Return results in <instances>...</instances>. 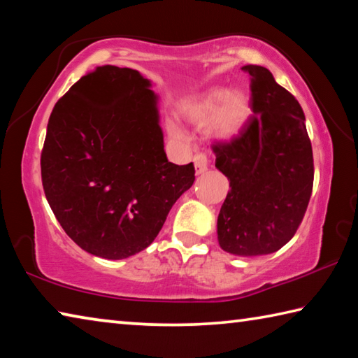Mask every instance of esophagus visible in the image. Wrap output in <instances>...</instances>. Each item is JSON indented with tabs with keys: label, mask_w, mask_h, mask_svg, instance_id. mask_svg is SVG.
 Wrapping results in <instances>:
<instances>
[{
	"label": "esophagus",
	"mask_w": 358,
	"mask_h": 358,
	"mask_svg": "<svg viewBox=\"0 0 358 358\" xmlns=\"http://www.w3.org/2000/svg\"><path fill=\"white\" fill-rule=\"evenodd\" d=\"M208 156L205 153H197L196 156H194V166H196V173L201 175L203 172L208 171Z\"/></svg>",
	"instance_id": "34e87169"
}]
</instances>
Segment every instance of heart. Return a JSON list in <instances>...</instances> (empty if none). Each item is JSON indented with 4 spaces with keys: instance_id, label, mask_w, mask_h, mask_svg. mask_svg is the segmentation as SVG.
I'll return each mask as SVG.
<instances>
[{
    "instance_id": "obj_1",
    "label": "heart",
    "mask_w": 358,
    "mask_h": 358,
    "mask_svg": "<svg viewBox=\"0 0 358 358\" xmlns=\"http://www.w3.org/2000/svg\"><path fill=\"white\" fill-rule=\"evenodd\" d=\"M185 115L187 120L199 126L213 123L211 126L213 136L227 141L237 136L245 126L250 117V99L241 92L215 88L186 104ZM171 129L173 134H178L175 126Z\"/></svg>"
}]
</instances>
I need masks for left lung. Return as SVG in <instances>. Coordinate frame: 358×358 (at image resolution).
I'll list each match as a JSON object with an SVG mask.
<instances>
[{
    "label": "left lung",
    "mask_w": 358,
    "mask_h": 358,
    "mask_svg": "<svg viewBox=\"0 0 358 358\" xmlns=\"http://www.w3.org/2000/svg\"><path fill=\"white\" fill-rule=\"evenodd\" d=\"M251 76V118L230 142L215 143V166L230 181L217 216V241L240 257L271 254L294 237L310 203L314 164L305 113L271 72Z\"/></svg>",
    "instance_id": "1"
}]
</instances>
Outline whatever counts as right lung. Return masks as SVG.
I'll use <instances>...</instances> for the list:
<instances>
[{
	"label": "right lung",
	"instance_id": "obj_1",
	"mask_svg": "<svg viewBox=\"0 0 358 358\" xmlns=\"http://www.w3.org/2000/svg\"><path fill=\"white\" fill-rule=\"evenodd\" d=\"M141 72L99 66L69 88L47 124L42 186L74 243L120 260L153 243L194 164L169 162L157 94Z\"/></svg>",
	"mask_w": 358,
	"mask_h": 358
}]
</instances>
